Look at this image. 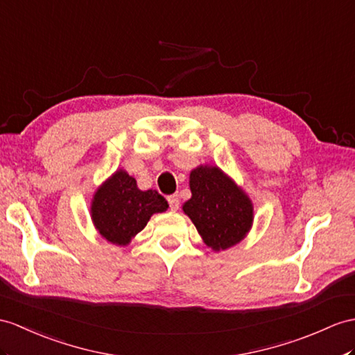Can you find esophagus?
<instances>
[{
  "label": "esophagus",
  "mask_w": 355,
  "mask_h": 355,
  "mask_svg": "<svg viewBox=\"0 0 355 355\" xmlns=\"http://www.w3.org/2000/svg\"><path fill=\"white\" fill-rule=\"evenodd\" d=\"M167 200H168V205H170V209L171 211H178L179 209V197L178 196H168Z\"/></svg>",
  "instance_id": "34e87169"
}]
</instances>
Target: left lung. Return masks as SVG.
<instances>
[{
	"label": "left lung",
	"instance_id": "obj_1",
	"mask_svg": "<svg viewBox=\"0 0 355 355\" xmlns=\"http://www.w3.org/2000/svg\"><path fill=\"white\" fill-rule=\"evenodd\" d=\"M191 198L182 211L214 252L239 244L253 226L252 198L220 167L200 164L189 173Z\"/></svg>",
	"mask_w": 355,
	"mask_h": 355
}]
</instances>
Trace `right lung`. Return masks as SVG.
<instances>
[{
  "label": "right lung",
  "instance_id": "add662e5",
  "mask_svg": "<svg viewBox=\"0 0 355 355\" xmlns=\"http://www.w3.org/2000/svg\"><path fill=\"white\" fill-rule=\"evenodd\" d=\"M168 203L157 189L141 191L123 168L103 180L93 194L90 217L94 229L108 243L126 247L153 214L166 212Z\"/></svg>",
  "mask_w": 355,
  "mask_h": 355
}]
</instances>
